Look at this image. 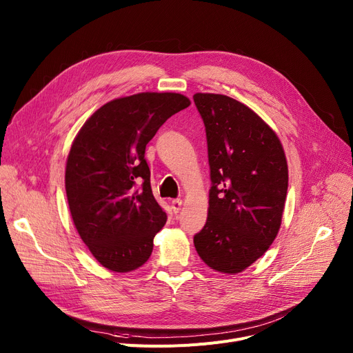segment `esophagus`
<instances>
[{
    "instance_id": "1",
    "label": "esophagus",
    "mask_w": 353,
    "mask_h": 353,
    "mask_svg": "<svg viewBox=\"0 0 353 353\" xmlns=\"http://www.w3.org/2000/svg\"><path fill=\"white\" fill-rule=\"evenodd\" d=\"M171 205H172V210H174V212H175V214H178V212L181 211V208H182V201H181V199H174Z\"/></svg>"
}]
</instances>
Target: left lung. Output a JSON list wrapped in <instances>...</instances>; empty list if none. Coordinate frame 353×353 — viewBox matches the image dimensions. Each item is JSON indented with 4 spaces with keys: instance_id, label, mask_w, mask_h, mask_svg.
<instances>
[{
    "instance_id": "1",
    "label": "left lung",
    "mask_w": 353,
    "mask_h": 353,
    "mask_svg": "<svg viewBox=\"0 0 353 353\" xmlns=\"http://www.w3.org/2000/svg\"><path fill=\"white\" fill-rule=\"evenodd\" d=\"M203 119L212 186L208 218L194 236L199 258L235 275L275 241L288 192V162L276 132L245 103L196 92Z\"/></svg>"
}]
</instances>
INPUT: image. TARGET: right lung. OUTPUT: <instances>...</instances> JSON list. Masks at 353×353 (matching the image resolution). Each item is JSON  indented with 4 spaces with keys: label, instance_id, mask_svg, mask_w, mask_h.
Listing matches in <instances>:
<instances>
[{
    "label": "right lung",
    "instance_id": "1",
    "mask_svg": "<svg viewBox=\"0 0 353 353\" xmlns=\"http://www.w3.org/2000/svg\"><path fill=\"white\" fill-rule=\"evenodd\" d=\"M190 105L176 92L117 98L72 141L65 165L70 212L92 256L112 272H132L152 254L167 214L152 195L145 147L165 121Z\"/></svg>",
    "mask_w": 353,
    "mask_h": 353
}]
</instances>
